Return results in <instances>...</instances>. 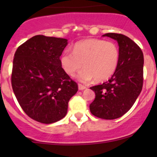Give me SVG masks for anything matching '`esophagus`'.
<instances>
[{
	"mask_svg": "<svg viewBox=\"0 0 157 157\" xmlns=\"http://www.w3.org/2000/svg\"><path fill=\"white\" fill-rule=\"evenodd\" d=\"M86 87L85 86H83V85L82 84H78V89L79 90H85Z\"/></svg>",
	"mask_w": 157,
	"mask_h": 157,
	"instance_id": "34e87169",
	"label": "esophagus"
}]
</instances>
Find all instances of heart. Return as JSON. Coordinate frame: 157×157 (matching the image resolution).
<instances>
[{"instance_id": "1", "label": "heart", "mask_w": 157, "mask_h": 157, "mask_svg": "<svg viewBox=\"0 0 157 157\" xmlns=\"http://www.w3.org/2000/svg\"><path fill=\"white\" fill-rule=\"evenodd\" d=\"M118 60V46L114 42L97 39L77 42L73 47V52L64 51L60 58L63 70L71 77L82 66L84 67L77 75V79L82 83H89L93 79L97 82L107 80L116 71Z\"/></svg>"}]
</instances>
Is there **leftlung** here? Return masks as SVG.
<instances>
[{"label":"left lung","mask_w":157,"mask_h":157,"mask_svg":"<svg viewBox=\"0 0 157 157\" xmlns=\"http://www.w3.org/2000/svg\"><path fill=\"white\" fill-rule=\"evenodd\" d=\"M119 46L118 67L105 83L90 87L96 97L90 105L91 113L107 120L120 118L132 107L143 86L144 55L140 47L128 36L106 33Z\"/></svg>","instance_id":"obj_1"}]
</instances>
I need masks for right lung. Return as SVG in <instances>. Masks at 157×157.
Wrapping results in <instances>:
<instances>
[{"label":"right lung","instance_id":"1","mask_svg":"<svg viewBox=\"0 0 157 157\" xmlns=\"http://www.w3.org/2000/svg\"><path fill=\"white\" fill-rule=\"evenodd\" d=\"M67 43L66 39L38 35L16 51L12 88L21 108L35 121L51 124L62 119L78 90L60 61Z\"/></svg>","mask_w":157,"mask_h":157}]
</instances>
